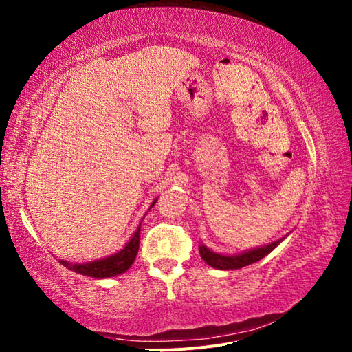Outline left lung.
<instances>
[{"label":"left lung","instance_id":"obj_1","mask_svg":"<svg viewBox=\"0 0 352 352\" xmlns=\"http://www.w3.org/2000/svg\"><path fill=\"white\" fill-rule=\"evenodd\" d=\"M283 240H285V236L280 240L267 244V246L236 253V255H220V253L210 250L204 246V244H201L199 253H201L202 259L211 267H214L217 270H236V268H243L249 264L256 263V261H259V259H263L274 248L279 246Z\"/></svg>","mask_w":352,"mask_h":352}]
</instances>
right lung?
Segmentation results:
<instances>
[{
    "mask_svg": "<svg viewBox=\"0 0 352 352\" xmlns=\"http://www.w3.org/2000/svg\"><path fill=\"white\" fill-rule=\"evenodd\" d=\"M157 199H154L151 207L156 204ZM150 207V208H151ZM139 234H141V225H139L135 234L132 235V239L129 240V243L122 248L120 252L113 253L111 256H106L97 261H91V263L87 264H72L69 261L61 259L60 264L64 267H67L69 270L79 274L89 276V277H96V279H104V277H113L122 274L124 272L132 267L133 261L138 255V249H139Z\"/></svg>",
    "mask_w": 352,
    "mask_h": 352,
    "instance_id": "1",
    "label": "right lung"
}]
</instances>
